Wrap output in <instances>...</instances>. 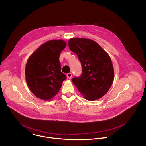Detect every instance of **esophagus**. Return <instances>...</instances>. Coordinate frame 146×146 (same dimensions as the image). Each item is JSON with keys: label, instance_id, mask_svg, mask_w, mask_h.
Listing matches in <instances>:
<instances>
[{"label": "esophagus", "instance_id": "34e87169", "mask_svg": "<svg viewBox=\"0 0 146 146\" xmlns=\"http://www.w3.org/2000/svg\"><path fill=\"white\" fill-rule=\"evenodd\" d=\"M67 78L68 79H71L72 78V74L71 73H68L67 74Z\"/></svg>", "mask_w": 146, "mask_h": 146}]
</instances>
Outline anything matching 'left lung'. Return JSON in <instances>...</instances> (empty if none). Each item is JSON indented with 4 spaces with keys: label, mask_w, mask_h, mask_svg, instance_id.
<instances>
[{
    "label": "left lung",
    "mask_w": 146,
    "mask_h": 146,
    "mask_svg": "<svg viewBox=\"0 0 146 146\" xmlns=\"http://www.w3.org/2000/svg\"><path fill=\"white\" fill-rule=\"evenodd\" d=\"M70 50L76 53L82 66V74L72 79L74 84L84 98L90 101L106 94L113 83L114 69L110 56L92 39L71 38Z\"/></svg>",
    "instance_id": "8db88e82"
}]
</instances>
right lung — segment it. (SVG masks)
I'll return each mask as SVG.
<instances>
[{"label":"right lung","mask_w":146,"mask_h":146,"mask_svg":"<svg viewBox=\"0 0 146 146\" xmlns=\"http://www.w3.org/2000/svg\"><path fill=\"white\" fill-rule=\"evenodd\" d=\"M66 44L61 39L49 40L29 57L25 67V79L29 88L36 97L49 101L58 93L66 79L61 72L59 60Z\"/></svg>","instance_id":"add662e5"}]
</instances>
